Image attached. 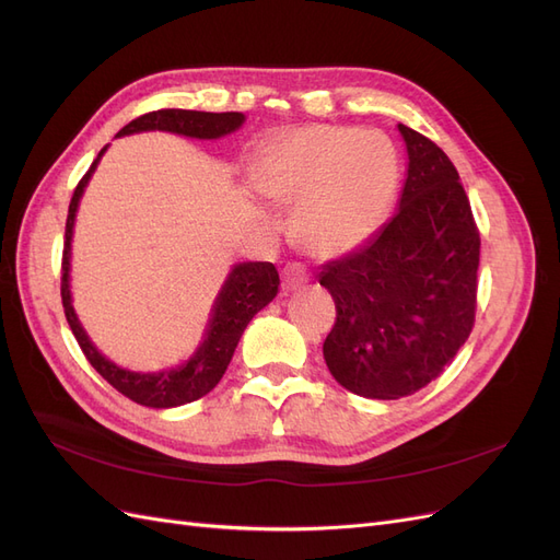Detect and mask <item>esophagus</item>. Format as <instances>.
Masks as SVG:
<instances>
[{"label": "esophagus", "instance_id": "1", "mask_svg": "<svg viewBox=\"0 0 560 560\" xmlns=\"http://www.w3.org/2000/svg\"><path fill=\"white\" fill-rule=\"evenodd\" d=\"M306 282H308V273L299 264H287L282 268V290L284 292H294Z\"/></svg>", "mask_w": 560, "mask_h": 560}]
</instances>
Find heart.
Here are the masks:
<instances>
[{"mask_svg": "<svg viewBox=\"0 0 560 560\" xmlns=\"http://www.w3.org/2000/svg\"><path fill=\"white\" fill-rule=\"evenodd\" d=\"M254 186L276 208L294 210L292 238L308 257L331 261L381 231L397 198L399 161L381 132L301 126L266 144Z\"/></svg>", "mask_w": 560, "mask_h": 560, "instance_id": "1", "label": "heart"}]
</instances>
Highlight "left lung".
<instances>
[{
	"label": "left lung",
	"mask_w": 560,
	"mask_h": 560,
	"mask_svg": "<svg viewBox=\"0 0 560 560\" xmlns=\"http://www.w3.org/2000/svg\"><path fill=\"white\" fill-rule=\"evenodd\" d=\"M397 130L409 159L397 212L319 273L336 303L325 362L338 385L366 399L409 397L432 383L477 311L481 241L460 175L432 140Z\"/></svg>",
	"instance_id": "left-lung-1"
}]
</instances>
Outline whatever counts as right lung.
Returning <instances> with one entry per match:
<instances>
[{
  "instance_id": "add662e5",
  "label": "right lung",
  "mask_w": 560,
  "mask_h": 560,
  "mask_svg": "<svg viewBox=\"0 0 560 560\" xmlns=\"http://www.w3.org/2000/svg\"><path fill=\"white\" fill-rule=\"evenodd\" d=\"M243 124H245V114L241 112L212 114V112H191V109H159V112H149L140 118H135V121H130L128 126H124L116 132V138H126V135H135V132L161 130V132L182 135V138H191V140H219L224 138V135L238 130ZM107 149L109 144L100 149V154L89 167V173L83 175V179L74 189L70 212H67L65 249H62V287H60L65 317L70 322V329L79 341L83 354H86V360L91 362V366L109 385H114L118 393L142 406H149V409H173V406L189 404L200 399L202 395H208L210 389L222 381L233 352L238 348L241 336L249 325V319L278 296L280 276L270 261L233 264L222 284V290H219V294L214 296L210 319L206 325V331H202L198 348L182 364L167 366L161 371H132V369L114 364L109 358H105V354L97 350L86 329H83L81 319L72 306V284H70L72 238H74L79 202Z\"/></svg>"
}]
</instances>
